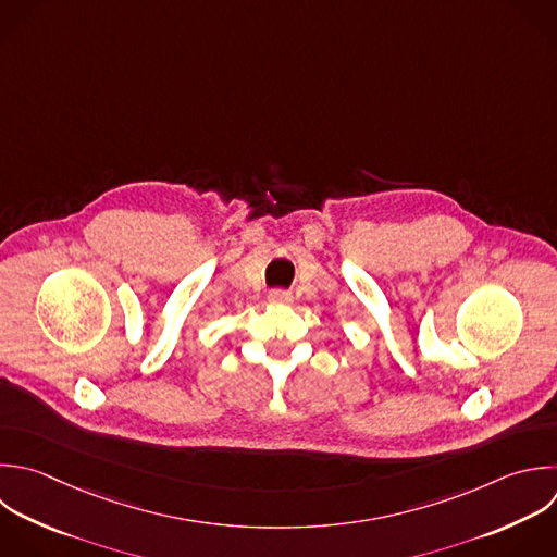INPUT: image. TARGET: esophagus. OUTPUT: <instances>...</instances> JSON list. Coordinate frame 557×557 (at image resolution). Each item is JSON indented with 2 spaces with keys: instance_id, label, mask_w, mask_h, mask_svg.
<instances>
[{
  "instance_id": "esophagus-1",
  "label": "esophagus",
  "mask_w": 557,
  "mask_h": 557,
  "mask_svg": "<svg viewBox=\"0 0 557 557\" xmlns=\"http://www.w3.org/2000/svg\"><path fill=\"white\" fill-rule=\"evenodd\" d=\"M270 300L274 302H292V294L287 289H272Z\"/></svg>"
}]
</instances>
